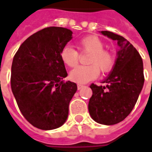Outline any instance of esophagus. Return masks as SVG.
Segmentation results:
<instances>
[{"label": "esophagus", "mask_w": 152, "mask_h": 152, "mask_svg": "<svg viewBox=\"0 0 152 152\" xmlns=\"http://www.w3.org/2000/svg\"><path fill=\"white\" fill-rule=\"evenodd\" d=\"M83 87H84V86H83V85H80V84H78V85H77V89H78V90L82 89Z\"/></svg>", "instance_id": "esophagus-1"}]
</instances>
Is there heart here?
<instances>
[{
	"label": "heart",
	"instance_id": "obj_1",
	"mask_svg": "<svg viewBox=\"0 0 152 152\" xmlns=\"http://www.w3.org/2000/svg\"><path fill=\"white\" fill-rule=\"evenodd\" d=\"M77 48L81 52L89 53L87 63L89 65L80 66L70 73L72 80L79 84H84L97 78L100 71L108 73L114 68L115 58L114 54L104 50V44L94 36H88L81 38L77 42ZM63 63L68 67H75L79 63L78 51L70 45L63 48L60 53Z\"/></svg>",
	"mask_w": 152,
	"mask_h": 152
}]
</instances>
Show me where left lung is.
Here are the masks:
<instances>
[{"instance_id": "obj_1", "label": "left lung", "mask_w": 152, "mask_h": 152, "mask_svg": "<svg viewBox=\"0 0 152 152\" xmlns=\"http://www.w3.org/2000/svg\"><path fill=\"white\" fill-rule=\"evenodd\" d=\"M101 33L116 40L117 52L114 68L102 83L105 86L92 84L89 112L97 123L112 125L124 121L137 102L144 84L143 63L137 50L123 37L112 31Z\"/></svg>"}]
</instances>
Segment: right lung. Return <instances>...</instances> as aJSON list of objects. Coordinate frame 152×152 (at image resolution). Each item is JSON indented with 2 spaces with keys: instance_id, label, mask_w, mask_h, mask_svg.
<instances>
[{
  "instance_id": "add662e5",
  "label": "right lung",
  "mask_w": 152,
  "mask_h": 152,
  "mask_svg": "<svg viewBox=\"0 0 152 152\" xmlns=\"http://www.w3.org/2000/svg\"><path fill=\"white\" fill-rule=\"evenodd\" d=\"M72 38L67 28H44L25 40L13 58V94L25 119L40 129L60 127L68 116L77 86L63 80L67 73L60 53Z\"/></svg>"
}]
</instances>
